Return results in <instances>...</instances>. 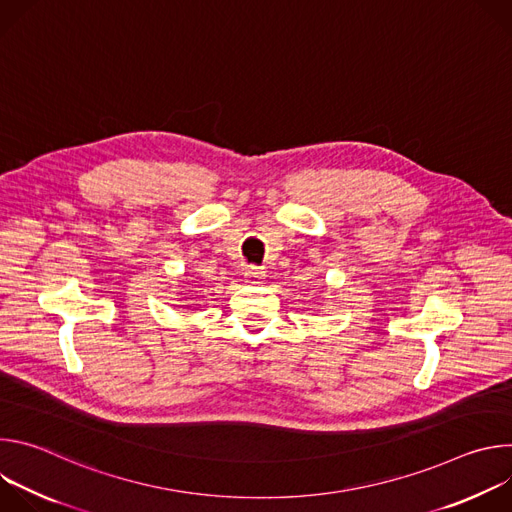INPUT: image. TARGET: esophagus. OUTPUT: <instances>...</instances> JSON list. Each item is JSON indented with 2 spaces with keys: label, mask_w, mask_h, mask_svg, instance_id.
Wrapping results in <instances>:
<instances>
[{
  "label": "esophagus",
  "mask_w": 512,
  "mask_h": 512,
  "mask_svg": "<svg viewBox=\"0 0 512 512\" xmlns=\"http://www.w3.org/2000/svg\"><path fill=\"white\" fill-rule=\"evenodd\" d=\"M263 279H265V273L259 267H247L245 269V283L259 285Z\"/></svg>",
  "instance_id": "obj_1"
}]
</instances>
